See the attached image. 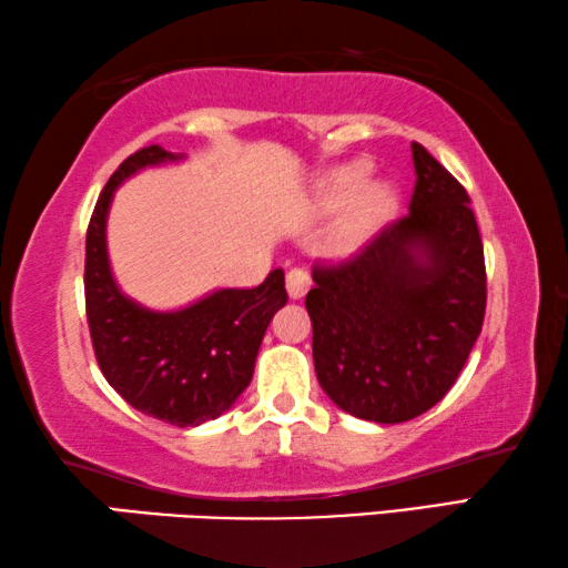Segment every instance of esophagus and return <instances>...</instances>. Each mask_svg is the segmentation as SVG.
<instances>
[{"mask_svg": "<svg viewBox=\"0 0 568 568\" xmlns=\"http://www.w3.org/2000/svg\"><path fill=\"white\" fill-rule=\"evenodd\" d=\"M285 287H287V295H291L293 301L303 298V295L308 293V287H311L308 270H303V267H291V270H287Z\"/></svg>", "mask_w": 568, "mask_h": 568, "instance_id": "1", "label": "esophagus"}]
</instances>
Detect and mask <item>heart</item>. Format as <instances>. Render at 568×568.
<instances>
[{
	"mask_svg": "<svg viewBox=\"0 0 568 568\" xmlns=\"http://www.w3.org/2000/svg\"><path fill=\"white\" fill-rule=\"evenodd\" d=\"M316 200L323 212L344 210L328 235V247L336 255L364 247L394 217L399 204L389 184H372V166L366 161L333 169L318 184Z\"/></svg>",
	"mask_w": 568,
	"mask_h": 568,
	"instance_id": "b5f03b06",
	"label": "heart"
}]
</instances>
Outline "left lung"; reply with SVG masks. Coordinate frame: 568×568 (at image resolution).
I'll list each match as a JSON object with an SVG mask.
<instances>
[{
    "mask_svg": "<svg viewBox=\"0 0 568 568\" xmlns=\"http://www.w3.org/2000/svg\"><path fill=\"white\" fill-rule=\"evenodd\" d=\"M409 214L341 265L313 267V364L333 404L397 425L460 376L485 318V257L465 186L412 143Z\"/></svg>",
    "mask_w": 568,
    "mask_h": 568,
    "instance_id": "obj_1",
    "label": "left lung"
}]
</instances>
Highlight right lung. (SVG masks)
I'll use <instances>...</instances> for the list:
<instances>
[{
    "label": "right lung",
    "mask_w": 568,
    "mask_h": 568,
    "mask_svg": "<svg viewBox=\"0 0 568 568\" xmlns=\"http://www.w3.org/2000/svg\"><path fill=\"white\" fill-rule=\"evenodd\" d=\"M182 156L161 146L131 154L98 196L85 237V313L105 382L149 417L174 427L217 419L247 389L267 323L287 303L277 267L257 287H222L182 311H149L115 285L105 220L115 186Z\"/></svg>",
    "instance_id": "1"
}]
</instances>
